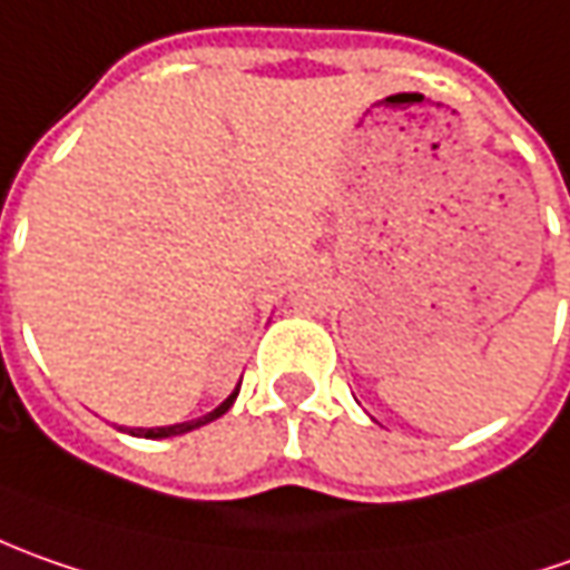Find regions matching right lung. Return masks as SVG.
<instances>
[{
  "mask_svg": "<svg viewBox=\"0 0 570 570\" xmlns=\"http://www.w3.org/2000/svg\"><path fill=\"white\" fill-rule=\"evenodd\" d=\"M236 394H239V387H236L217 410H210L207 416H202V420L179 422V425H164V429H128V432H131V435H141V439H169V435H183V432H191V429H198V425H205V422H214L217 416H224L226 410L233 406V401H236Z\"/></svg>",
  "mask_w": 570,
  "mask_h": 570,
  "instance_id": "add662e5",
  "label": "right lung"
}]
</instances>
